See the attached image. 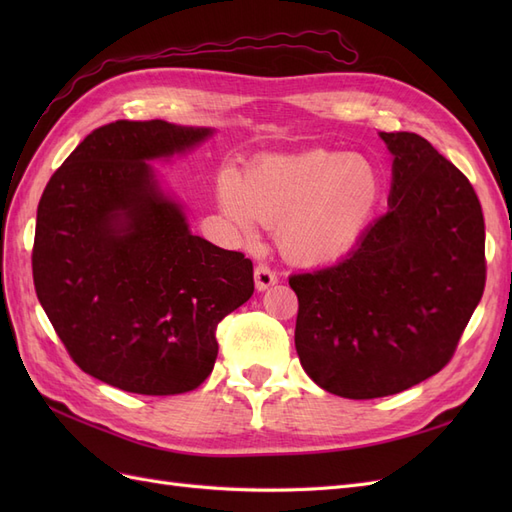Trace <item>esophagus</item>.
Listing matches in <instances>:
<instances>
[{"label": "esophagus", "instance_id": "1", "mask_svg": "<svg viewBox=\"0 0 512 512\" xmlns=\"http://www.w3.org/2000/svg\"><path fill=\"white\" fill-rule=\"evenodd\" d=\"M254 282H256V290H267L273 284H277V273L267 265H258L254 269Z\"/></svg>", "mask_w": 512, "mask_h": 512}]
</instances>
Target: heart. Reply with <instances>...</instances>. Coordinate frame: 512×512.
<instances>
[{"label":"heart","instance_id":"heart-1","mask_svg":"<svg viewBox=\"0 0 512 512\" xmlns=\"http://www.w3.org/2000/svg\"><path fill=\"white\" fill-rule=\"evenodd\" d=\"M378 166L348 151L309 149L256 162L245 181L226 168L218 200L243 235L277 226V245L299 265H327L361 241L382 203Z\"/></svg>","mask_w":512,"mask_h":512}]
</instances>
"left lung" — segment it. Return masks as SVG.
<instances>
[{"label":"left lung","instance_id":"left-lung-1","mask_svg":"<svg viewBox=\"0 0 512 512\" xmlns=\"http://www.w3.org/2000/svg\"><path fill=\"white\" fill-rule=\"evenodd\" d=\"M389 211L333 267L290 275L307 376L348 399L395 395L451 361L485 290V220L472 183L414 132H380Z\"/></svg>","mask_w":512,"mask_h":512}]
</instances>
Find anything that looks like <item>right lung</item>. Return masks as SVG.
<instances>
[{
  "instance_id": "1",
  "label": "right lung",
  "mask_w": 512,
  "mask_h": 512,
  "mask_svg": "<svg viewBox=\"0 0 512 512\" xmlns=\"http://www.w3.org/2000/svg\"><path fill=\"white\" fill-rule=\"evenodd\" d=\"M211 134L162 119L108 123L42 192L38 301L72 361L121 391H194L218 359L220 320L254 292L252 260L192 235L149 164Z\"/></svg>"
}]
</instances>
